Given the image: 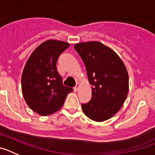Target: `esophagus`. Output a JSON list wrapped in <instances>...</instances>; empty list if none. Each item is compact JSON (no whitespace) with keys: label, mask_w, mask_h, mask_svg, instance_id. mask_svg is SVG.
<instances>
[{"label":"esophagus","mask_w":155,"mask_h":155,"mask_svg":"<svg viewBox=\"0 0 155 155\" xmlns=\"http://www.w3.org/2000/svg\"><path fill=\"white\" fill-rule=\"evenodd\" d=\"M79 87H80V84H79V83H77L76 86L74 87V89L75 91H78L79 90Z\"/></svg>","instance_id":"1"}]
</instances>
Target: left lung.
Segmentation results:
<instances>
[{
	"mask_svg": "<svg viewBox=\"0 0 155 155\" xmlns=\"http://www.w3.org/2000/svg\"><path fill=\"white\" fill-rule=\"evenodd\" d=\"M74 49L85 65L92 85V96L81 104L91 120L102 122L114 116L123 106L129 90L127 68L117 54L99 42L78 43Z\"/></svg>",
	"mask_w": 155,
	"mask_h": 155,
	"instance_id": "left-lung-1",
	"label": "left lung"
}]
</instances>
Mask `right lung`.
I'll return each mask as SVG.
<instances>
[{
	"label": "right lung",
	"mask_w": 155,
	"mask_h": 155,
	"mask_svg": "<svg viewBox=\"0 0 155 155\" xmlns=\"http://www.w3.org/2000/svg\"><path fill=\"white\" fill-rule=\"evenodd\" d=\"M70 44L58 40H47L34 50L25 66L21 77L23 97L34 112L48 116L64 105L73 88L63 84L57 62Z\"/></svg>",
	"instance_id": "obj_1"
}]
</instances>
